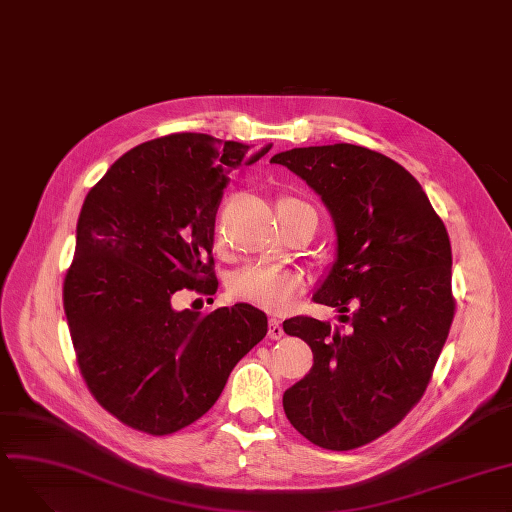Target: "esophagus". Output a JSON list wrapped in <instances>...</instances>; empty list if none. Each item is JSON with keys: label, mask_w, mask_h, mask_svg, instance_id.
I'll list each match as a JSON object with an SVG mask.
<instances>
[{"label": "esophagus", "mask_w": 512, "mask_h": 512, "mask_svg": "<svg viewBox=\"0 0 512 512\" xmlns=\"http://www.w3.org/2000/svg\"><path fill=\"white\" fill-rule=\"evenodd\" d=\"M283 335H285V331H283V327H281V321L271 319V321H269V337H271V339H281Z\"/></svg>", "instance_id": "obj_1"}]
</instances>
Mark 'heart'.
<instances>
[{"label": "heart", "instance_id": "heart-1", "mask_svg": "<svg viewBox=\"0 0 512 512\" xmlns=\"http://www.w3.org/2000/svg\"><path fill=\"white\" fill-rule=\"evenodd\" d=\"M277 206L294 208V206H306V204L294 198H279ZM229 289L231 294L241 302L254 304L264 310L281 312L296 302L302 289V279L298 273L283 269V266L254 262V264H246L243 269H239L233 275Z\"/></svg>", "mask_w": 512, "mask_h": 512}]
</instances>
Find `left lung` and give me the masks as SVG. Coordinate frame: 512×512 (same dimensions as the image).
Here are the masks:
<instances>
[{
	"label": "left lung",
	"instance_id": "1",
	"mask_svg": "<svg viewBox=\"0 0 512 512\" xmlns=\"http://www.w3.org/2000/svg\"><path fill=\"white\" fill-rule=\"evenodd\" d=\"M271 162L306 181L333 218L335 260L314 302L348 323H283L314 358L283 394L285 415L312 444L354 450L396 427L431 379L454 319L448 231L419 181L379 152L312 145Z\"/></svg>",
	"mask_w": 512,
	"mask_h": 512
}]
</instances>
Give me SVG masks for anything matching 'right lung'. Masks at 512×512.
<instances>
[{"instance_id":"obj_1","label":"right lung","mask_w":512,"mask_h":512,"mask_svg":"<svg viewBox=\"0 0 512 512\" xmlns=\"http://www.w3.org/2000/svg\"><path fill=\"white\" fill-rule=\"evenodd\" d=\"M271 150L204 133L145 141L85 198L64 312L81 375L110 415L175 433L221 396L235 364L269 331L250 304L177 310L183 289L214 294L216 210L229 173Z\"/></svg>"}]
</instances>
